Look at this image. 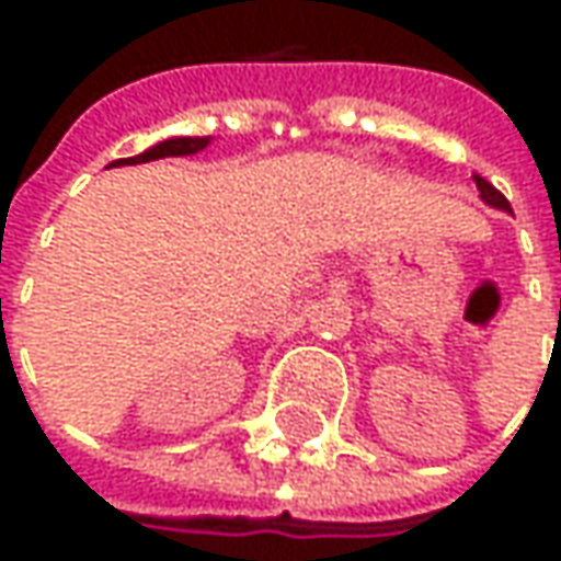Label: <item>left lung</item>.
<instances>
[{
    "label": "left lung",
    "mask_w": 561,
    "mask_h": 561,
    "mask_svg": "<svg viewBox=\"0 0 561 561\" xmlns=\"http://www.w3.org/2000/svg\"><path fill=\"white\" fill-rule=\"evenodd\" d=\"M474 184H478V190H481V199H484L486 205H493V208H503V211H512V205H508V199L496 190L493 184H486L481 174H474Z\"/></svg>",
    "instance_id": "8db88e82"
}]
</instances>
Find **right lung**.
I'll use <instances>...</instances> for the list:
<instances>
[{"label":"right lung","mask_w":561,"mask_h":561,"mask_svg":"<svg viewBox=\"0 0 561 561\" xmlns=\"http://www.w3.org/2000/svg\"><path fill=\"white\" fill-rule=\"evenodd\" d=\"M211 142V137H174V140H162L156 142L152 149H146L140 156H134V159H118V162H112L115 168L118 164H142V162H156V159H168V156H193V152H199Z\"/></svg>","instance_id":"add662e5"}]
</instances>
